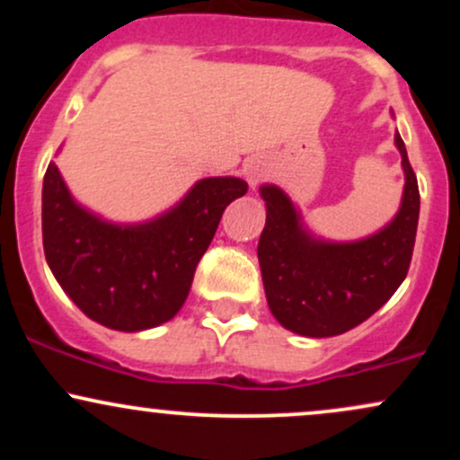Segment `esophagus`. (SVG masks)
I'll list each match as a JSON object with an SVG mask.
<instances>
[{
    "label": "esophagus",
    "instance_id": "esophagus-1",
    "mask_svg": "<svg viewBox=\"0 0 460 460\" xmlns=\"http://www.w3.org/2000/svg\"><path fill=\"white\" fill-rule=\"evenodd\" d=\"M266 175H268V164L266 162L255 160V162H251L246 166V179H248V183H251V188L260 186L263 179H266Z\"/></svg>",
    "mask_w": 460,
    "mask_h": 460
}]
</instances>
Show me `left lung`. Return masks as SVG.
Segmentation results:
<instances>
[{"mask_svg": "<svg viewBox=\"0 0 460 460\" xmlns=\"http://www.w3.org/2000/svg\"><path fill=\"white\" fill-rule=\"evenodd\" d=\"M394 140L404 171L400 209L383 229L361 240L314 235L281 188H260L266 226L257 257L268 307L283 329L305 337L341 335L381 309L404 281L420 220V190L398 131Z\"/></svg>", "mask_w": 460, "mask_h": 460, "instance_id": "8db88e82", "label": "left lung"}]
</instances>
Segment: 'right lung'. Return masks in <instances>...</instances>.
Here are the masks:
<instances>
[{
    "label": "right lung",
    "instance_id": "add662e5",
    "mask_svg": "<svg viewBox=\"0 0 460 460\" xmlns=\"http://www.w3.org/2000/svg\"><path fill=\"white\" fill-rule=\"evenodd\" d=\"M240 177L199 179L171 209L123 225L73 199L56 162L43 179V246L56 281L88 318L136 332L175 318Z\"/></svg>",
    "mask_w": 460,
    "mask_h": 460
}]
</instances>
